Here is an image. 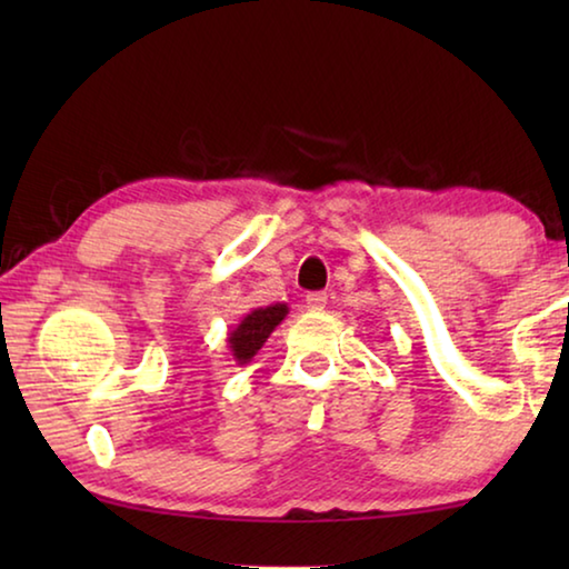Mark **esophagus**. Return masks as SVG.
<instances>
[{
  "label": "esophagus",
  "instance_id": "1",
  "mask_svg": "<svg viewBox=\"0 0 569 569\" xmlns=\"http://www.w3.org/2000/svg\"><path fill=\"white\" fill-rule=\"evenodd\" d=\"M326 301H329V296L323 291L306 293V308H311V311H321V308H326Z\"/></svg>",
  "mask_w": 569,
  "mask_h": 569
}]
</instances>
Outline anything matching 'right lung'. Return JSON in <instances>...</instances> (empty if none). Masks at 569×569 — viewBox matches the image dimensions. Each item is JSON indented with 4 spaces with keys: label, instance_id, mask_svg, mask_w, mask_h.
Returning a JSON list of instances; mask_svg holds the SVG:
<instances>
[{
    "label": "right lung",
    "instance_id": "obj_1",
    "mask_svg": "<svg viewBox=\"0 0 569 569\" xmlns=\"http://www.w3.org/2000/svg\"><path fill=\"white\" fill-rule=\"evenodd\" d=\"M288 316L286 303H271L263 308H253V311L243 316L233 331L228 333V349L233 353L236 363H248L253 356L261 351L268 336L276 331V326Z\"/></svg>",
    "mask_w": 569,
    "mask_h": 569
}]
</instances>
